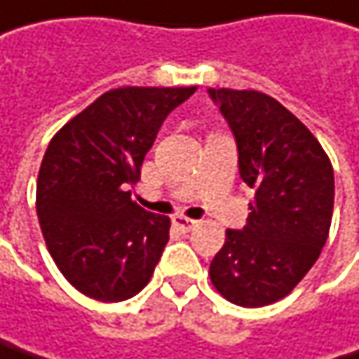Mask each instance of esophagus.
<instances>
[{
	"label": "esophagus",
	"instance_id": "34e87169",
	"mask_svg": "<svg viewBox=\"0 0 359 359\" xmlns=\"http://www.w3.org/2000/svg\"><path fill=\"white\" fill-rule=\"evenodd\" d=\"M172 222H175V226L180 228L182 232H191V230L197 228V219H189V217H184V215H177Z\"/></svg>",
	"mask_w": 359,
	"mask_h": 359
}]
</instances>
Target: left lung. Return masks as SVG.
I'll use <instances>...</instances> for the list:
<instances>
[{"instance_id": "8db88e82", "label": "left lung", "mask_w": 359, "mask_h": 359, "mask_svg": "<svg viewBox=\"0 0 359 359\" xmlns=\"http://www.w3.org/2000/svg\"><path fill=\"white\" fill-rule=\"evenodd\" d=\"M228 121L238 172L255 201L243 230H228L210 277L232 304L259 309L287 296L327 243L335 179L325 149L276 98L257 90L210 88Z\"/></svg>"}]
</instances>
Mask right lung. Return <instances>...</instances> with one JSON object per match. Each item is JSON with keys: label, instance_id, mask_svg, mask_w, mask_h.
<instances>
[{"label": "right lung", "instance_id": "add662e5", "mask_svg": "<svg viewBox=\"0 0 359 359\" xmlns=\"http://www.w3.org/2000/svg\"><path fill=\"white\" fill-rule=\"evenodd\" d=\"M197 88H116L50 140L36 182V213L63 277L100 302L147 285L168 243L170 219L146 212L129 187L164 118Z\"/></svg>", "mask_w": 359, "mask_h": 359}]
</instances>
